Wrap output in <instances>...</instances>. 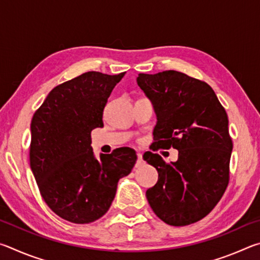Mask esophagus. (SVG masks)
<instances>
[{"label":"esophagus","mask_w":260,"mask_h":260,"mask_svg":"<svg viewBox=\"0 0 260 260\" xmlns=\"http://www.w3.org/2000/svg\"><path fill=\"white\" fill-rule=\"evenodd\" d=\"M143 164V158L141 153H138V161H136V166H141Z\"/></svg>","instance_id":"obj_1"}]
</instances>
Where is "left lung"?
<instances>
[{"label": "left lung", "instance_id": "1", "mask_svg": "<svg viewBox=\"0 0 260 260\" xmlns=\"http://www.w3.org/2000/svg\"><path fill=\"white\" fill-rule=\"evenodd\" d=\"M136 81L157 116L152 147L179 151L174 162L150 151L143 155L158 171L147 200L167 225H190L212 211L230 182L233 141L226 110L208 83L182 72L140 73Z\"/></svg>", "mask_w": 260, "mask_h": 260}]
</instances>
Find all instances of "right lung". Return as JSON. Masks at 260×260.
<instances>
[{"mask_svg":"<svg viewBox=\"0 0 260 260\" xmlns=\"http://www.w3.org/2000/svg\"><path fill=\"white\" fill-rule=\"evenodd\" d=\"M124 76L90 71L60 83L32 118L30 169L47 205L70 222L89 223L107 213L118 181L138 159L128 147L98 159L90 146L91 131L104 126V107Z\"/></svg>","mask_w":260,"mask_h":260,"instance_id":"add662e5","label":"right lung"}]
</instances>
